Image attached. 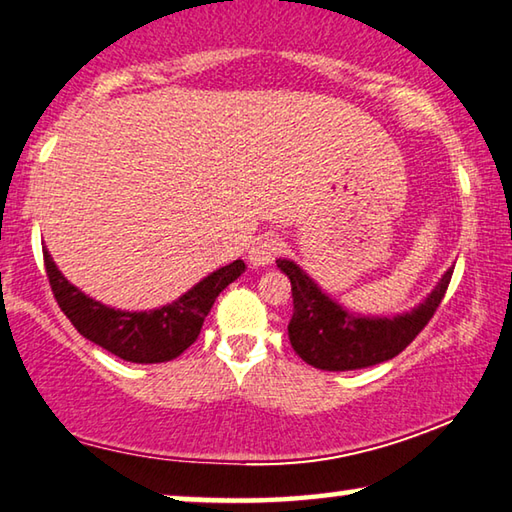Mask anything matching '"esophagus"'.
Segmentation results:
<instances>
[{"mask_svg":"<svg viewBox=\"0 0 512 512\" xmlns=\"http://www.w3.org/2000/svg\"><path fill=\"white\" fill-rule=\"evenodd\" d=\"M280 250H282V241L278 237H273V234H266V237L257 239L253 246H250L248 262L253 264L255 269H262V266L273 264V259Z\"/></svg>","mask_w":512,"mask_h":512,"instance_id":"34e87169","label":"esophagus"}]
</instances>
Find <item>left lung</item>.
I'll return each mask as SVG.
<instances>
[{"label": "left lung", "instance_id": "obj_1", "mask_svg": "<svg viewBox=\"0 0 512 512\" xmlns=\"http://www.w3.org/2000/svg\"><path fill=\"white\" fill-rule=\"evenodd\" d=\"M287 275L294 294V316L289 321V342L307 364L323 371H353L387 362L415 339L449 287L453 266L444 271L419 305L392 316L358 314L328 296L294 259H275Z\"/></svg>", "mask_w": 512, "mask_h": 512}]
</instances>
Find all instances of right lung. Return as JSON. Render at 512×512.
I'll use <instances>...</instances> for the list:
<instances>
[{
	"label": "right lung",
	"instance_id": "add662e5",
	"mask_svg": "<svg viewBox=\"0 0 512 512\" xmlns=\"http://www.w3.org/2000/svg\"><path fill=\"white\" fill-rule=\"evenodd\" d=\"M43 255L56 303L79 330V335L116 358L136 364L168 362L182 355L198 339L205 316L212 310L218 294L246 271V264L234 259L232 264L202 278L173 303L154 310L129 312L86 296L59 271L50 250L43 248Z\"/></svg>",
	"mask_w": 512,
	"mask_h": 512
}]
</instances>
